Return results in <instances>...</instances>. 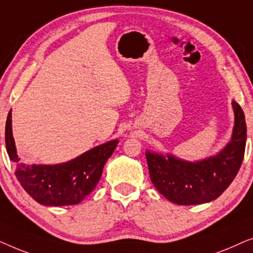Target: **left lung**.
Wrapping results in <instances>:
<instances>
[{
  "instance_id": "8db88e82",
  "label": "left lung",
  "mask_w": 253,
  "mask_h": 253,
  "mask_svg": "<svg viewBox=\"0 0 253 253\" xmlns=\"http://www.w3.org/2000/svg\"><path fill=\"white\" fill-rule=\"evenodd\" d=\"M235 126L229 144L216 154L197 162L172 155L146 152L151 181L169 202L177 205H198L222 195L240 170L247 141V124L241 106L233 101Z\"/></svg>"
}]
</instances>
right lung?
Instances as JSON below:
<instances>
[{
	"label": "right lung",
	"mask_w": 253,
	"mask_h": 253,
	"mask_svg": "<svg viewBox=\"0 0 253 253\" xmlns=\"http://www.w3.org/2000/svg\"><path fill=\"white\" fill-rule=\"evenodd\" d=\"M119 140H110L61 165L19 164L11 129V110L5 123V146L10 160L17 164L15 175L24 190L41 205H77L91 193L102 175L106 161Z\"/></svg>",
	"instance_id": "obj_1"
}]
</instances>
